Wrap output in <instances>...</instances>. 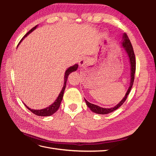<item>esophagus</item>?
Returning a JSON list of instances; mask_svg holds the SVG:
<instances>
[{"instance_id":"1","label":"esophagus","mask_w":156,"mask_h":156,"mask_svg":"<svg viewBox=\"0 0 156 156\" xmlns=\"http://www.w3.org/2000/svg\"><path fill=\"white\" fill-rule=\"evenodd\" d=\"M88 61H89V58L87 57V56H84V57H83L80 59L79 62V65L80 66V67H83L84 65H86L87 62H88Z\"/></svg>"}]
</instances>
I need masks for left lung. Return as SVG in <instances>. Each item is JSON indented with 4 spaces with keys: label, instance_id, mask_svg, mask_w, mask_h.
<instances>
[{
    "label": "left lung",
    "instance_id": "1",
    "mask_svg": "<svg viewBox=\"0 0 156 156\" xmlns=\"http://www.w3.org/2000/svg\"><path fill=\"white\" fill-rule=\"evenodd\" d=\"M122 46H123V48L125 49L126 52L127 53V55H128V57L129 58L130 64H131V80H130L129 88H128V90H127V91L126 94L124 98L122 99L121 101H120L119 104H117L116 106H115L114 107H112V108H107L100 107L96 105H94V104H92V103H90L85 100L87 106L90 108V110L92 112L97 113V114L106 115V114H108V113L112 112L116 110L117 108H119L126 100L127 96H128V94H129V92L131 91V89L132 88V86H133V84L134 79H135V69H136L135 56L133 47H132V45L131 44V41L129 39L128 36H127V35L126 34V33H124V34H123V40H122Z\"/></svg>",
    "mask_w": 156,
    "mask_h": 156
}]
</instances>
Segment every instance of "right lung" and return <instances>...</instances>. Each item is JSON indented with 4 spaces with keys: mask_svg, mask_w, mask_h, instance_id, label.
Segmentation results:
<instances>
[{
    "mask_svg": "<svg viewBox=\"0 0 156 156\" xmlns=\"http://www.w3.org/2000/svg\"><path fill=\"white\" fill-rule=\"evenodd\" d=\"M36 27H37V25L35 26L34 27H33L30 30H29V32H28L27 34L24 36H23V38L20 41V43H19V44L21 43V42L22 41V40L24 39L25 37L27 36L28 34H29L30 32H32L33 30H35L36 29ZM19 44H18V45H19ZM18 45H17V47H18ZM77 68H78V64H75V65L69 67L66 71L65 75H64V83L63 88L62 89V90H61L60 94L58 95L57 99H56V100L55 101V102L53 103V104L51 105L48 107H46L45 108H44V109H40V110L32 109V108L28 107L24 103L25 105L27 107V108H28V109L30 110L32 113H34V115H36L37 116H51L52 115H53L54 113L58 109V108H59V107L60 105L61 101H62V98H63V95H64V90L66 88V81H67V79H68V75L72 72H75V71H76L77 69Z\"/></svg>",
    "mask_w": 156,
    "mask_h": 156,
    "instance_id": "obj_1",
    "label": "right lung"
}]
</instances>
